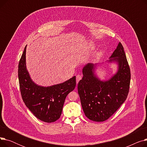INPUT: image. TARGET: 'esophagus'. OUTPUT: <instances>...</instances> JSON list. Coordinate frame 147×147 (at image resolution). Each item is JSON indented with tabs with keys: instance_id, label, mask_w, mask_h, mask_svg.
I'll list each match as a JSON object with an SVG mask.
<instances>
[{
	"instance_id": "esophagus-1",
	"label": "esophagus",
	"mask_w": 147,
	"mask_h": 147,
	"mask_svg": "<svg viewBox=\"0 0 147 147\" xmlns=\"http://www.w3.org/2000/svg\"><path fill=\"white\" fill-rule=\"evenodd\" d=\"M82 76L80 75V74H78V76H76V82H77V83H78L79 82V80H80L82 79Z\"/></svg>"
}]
</instances>
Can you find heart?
I'll return each instance as SVG.
<instances>
[{
	"label": "heart",
	"mask_w": 147,
	"mask_h": 147,
	"mask_svg": "<svg viewBox=\"0 0 147 147\" xmlns=\"http://www.w3.org/2000/svg\"><path fill=\"white\" fill-rule=\"evenodd\" d=\"M88 48L90 49V50H94L96 48V46H95V45L93 43V42H89L88 45ZM100 55H101V52H99L98 54V57H100Z\"/></svg>",
	"instance_id": "b5f03b06"
}]
</instances>
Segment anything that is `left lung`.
<instances>
[{
    "label": "left lung",
    "mask_w": 147,
    "mask_h": 147,
    "mask_svg": "<svg viewBox=\"0 0 147 147\" xmlns=\"http://www.w3.org/2000/svg\"><path fill=\"white\" fill-rule=\"evenodd\" d=\"M108 61L118 64L117 71L109 80H100L95 74L96 64L89 63L83 68V77L78 83L83 110L94 121L109 119L125 101L129 93L130 71L120 42Z\"/></svg>",
    "instance_id": "obj_1"
}]
</instances>
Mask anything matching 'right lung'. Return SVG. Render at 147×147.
Wrapping results in <instances>:
<instances>
[{
	"label": "right lung",
	"instance_id": "obj_1",
	"mask_svg": "<svg viewBox=\"0 0 147 147\" xmlns=\"http://www.w3.org/2000/svg\"><path fill=\"white\" fill-rule=\"evenodd\" d=\"M26 48L27 45L20 60L18 71L22 100L38 119L46 123L54 122L61 116L67 95L76 87V76L51 86L36 84L31 79L26 68Z\"/></svg>",
	"mask_w": 147,
	"mask_h": 147
}]
</instances>
